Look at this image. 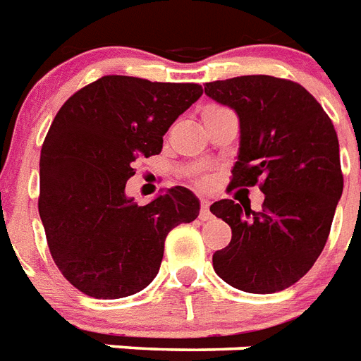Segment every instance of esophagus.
Segmentation results:
<instances>
[{
	"mask_svg": "<svg viewBox=\"0 0 361 361\" xmlns=\"http://www.w3.org/2000/svg\"><path fill=\"white\" fill-rule=\"evenodd\" d=\"M210 201L209 199H201V212H199V218L201 220H210Z\"/></svg>",
	"mask_w": 361,
	"mask_h": 361,
	"instance_id": "1",
	"label": "esophagus"
}]
</instances>
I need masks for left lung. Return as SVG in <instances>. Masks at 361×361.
<instances>
[{"label":"left lung","mask_w":361,"mask_h":361,"mask_svg":"<svg viewBox=\"0 0 361 361\" xmlns=\"http://www.w3.org/2000/svg\"><path fill=\"white\" fill-rule=\"evenodd\" d=\"M204 94L233 109L240 123L229 186L247 190L259 183L264 194L261 210L233 199L210 204L233 231L212 267L244 293L287 289L321 255L343 194L334 125L313 94L281 78L218 80L204 85Z\"/></svg>","instance_id":"obj_1"}]
</instances>
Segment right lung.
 <instances>
[{
    "label": "right lung",
    "mask_w": 361,
    "mask_h": 361,
    "mask_svg": "<svg viewBox=\"0 0 361 361\" xmlns=\"http://www.w3.org/2000/svg\"><path fill=\"white\" fill-rule=\"evenodd\" d=\"M201 94L197 83L102 76L57 111L40 151L39 214L57 268L83 295L115 300L145 289L167 233L199 216L184 186L143 207L125 188L135 160L162 151L169 126Z\"/></svg>",
    "instance_id": "add662e5"
}]
</instances>
